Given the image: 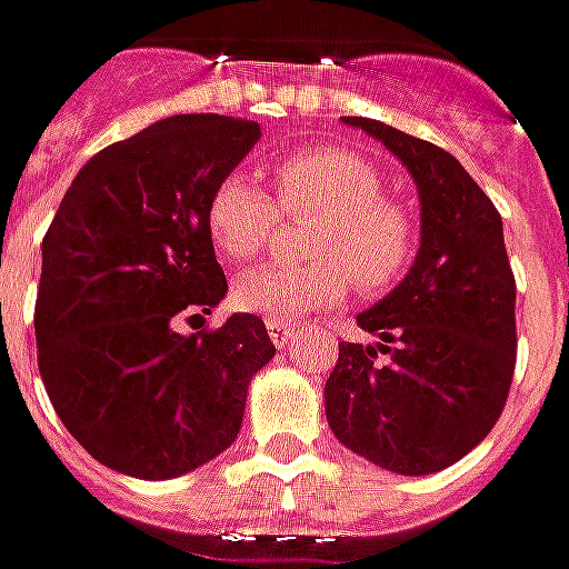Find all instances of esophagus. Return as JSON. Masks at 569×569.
I'll return each instance as SVG.
<instances>
[{"label":"esophagus","instance_id":"1","mask_svg":"<svg viewBox=\"0 0 569 569\" xmlns=\"http://www.w3.org/2000/svg\"><path fill=\"white\" fill-rule=\"evenodd\" d=\"M268 336L273 339L277 349H286L292 342V336H296V327H289L283 320H268Z\"/></svg>","mask_w":569,"mask_h":569}]
</instances>
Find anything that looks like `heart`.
I'll return each mask as SVG.
<instances>
[{"label":"heart","instance_id":"b5f03b06","mask_svg":"<svg viewBox=\"0 0 569 569\" xmlns=\"http://www.w3.org/2000/svg\"><path fill=\"white\" fill-rule=\"evenodd\" d=\"M382 171L365 154L315 146L286 154L273 168L277 204L249 173L220 177L204 208L211 242L230 261H254L273 242L280 214H317L308 254L311 264H273L239 277V308L268 320H299L346 299L351 280L377 296L411 268L420 220L408 202L382 192Z\"/></svg>","mask_w":569,"mask_h":569}]
</instances>
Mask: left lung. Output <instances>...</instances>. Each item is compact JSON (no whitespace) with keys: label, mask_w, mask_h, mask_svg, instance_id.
I'll list each match as a JSON object with an SVG mask.
<instances>
[{"label":"left lung","mask_w":569,"mask_h":569,"mask_svg":"<svg viewBox=\"0 0 569 569\" xmlns=\"http://www.w3.org/2000/svg\"><path fill=\"white\" fill-rule=\"evenodd\" d=\"M401 158L420 192V252L358 327L377 346L339 342L323 386L330 430L392 473L461 461L505 411L517 365V283L501 214L461 161L427 139L346 118Z\"/></svg>","instance_id":"obj_1"}]
</instances>
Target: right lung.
<instances>
[{"mask_svg": "<svg viewBox=\"0 0 569 569\" xmlns=\"http://www.w3.org/2000/svg\"><path fill=\"white\" fill-rule=\"evenodd\" d=\"M258 137L223 114L152 123L92 154L42 236L40 377L68 432L118 473L171 479L227 451L277 351L254 315L173 327L227 296L204 208Z\"/></svg>", "mask_w": 569, "mask_h": 569, "instance_id": "1", "label": "right lung"}]
</instances>
